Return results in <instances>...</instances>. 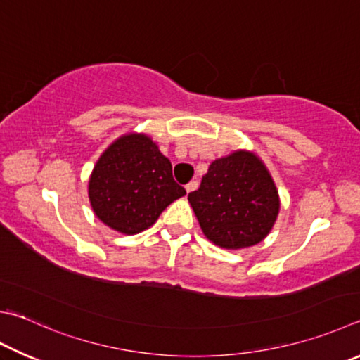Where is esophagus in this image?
I'll use <instances>...</instances> for the list:
<instances>
[{"instance_id": "34e87169", "label": "esophagus", "mask_w": 360, "mask_h": 360, "mask_svg": "<svg viewBox=\"0 0 360 360\" xmlns=\"http://www.w3.org/2000/svg\"><path fill=\"white\" fill-rule=\"evenodd\" d=\"M197 187H198V182H197V181H191V182H188V184L186 186V191H187V193H191V192H193Z\"/></svg>"}]
</instances>
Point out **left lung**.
Here are the masks:
<instances>
[{
  "label": "left lung",
  "mask_w": 360,
  "mask_h": 360,
  "mask_svg": "<svg viewBox=\"0 0 360 360\" xmlns=\"http://www.w3.org/2000/svg\"><path fill=\"white\" fill-rule=\"evenodd\" d=\"M205 236L224 248L255 245L276 224L280 201L257 155L236 151L214 160L200 188L188 193Z\"/></svg>",
  "instance_id": "1"
}]
</instances>
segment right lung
Instances as JSON below:
<instances>
[{"label":"right lung","mask_w":360,"mask_h":360,"mask_svg":"<svg viewBox=\"0 0 360 360\" xmlns=\"http://www.w3.org/2000/svg\"><path fill=\"white\" fill-rule=\"evenodd\" d=\"M186 195L173 179L172 162L146 135H124L101 155L89 178V201L103 224L140 233L163 209Z\"/></svg>","instance_id":"add662e5"}]
</instances>
